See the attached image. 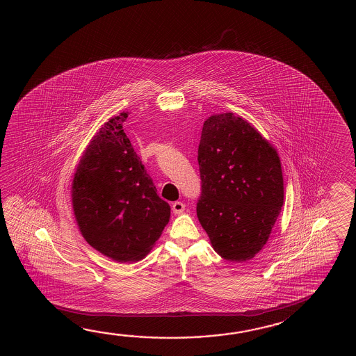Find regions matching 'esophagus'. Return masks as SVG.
I'll list each match as a JSON object with an SVG mask.
<instances>
[{
  "label": "esophagus",
  "mask_w": 356,
  "mask_h": 356,
  "mask_svg": "<svg viewBox=\"0 0 356 356\" xmlns=\"http://www.w3.org/2000/svg\"><path fill=\"white\" fill-rule=\"evenodd\" d=\"M184 207H186V204L181 202V201H177L172 206V210L175 212V215H179L181 212L184 211Z\"/></svg>",
  "instance_id": "obj_1"
}]
</instances>
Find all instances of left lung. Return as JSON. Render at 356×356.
<instances>
[{"instance_id": "8db88e82", "label": "left lung", "mask_w": 356, "mask_h": 356, "mask_svg": "<svg viewBox=\"0 0 356 356\" xmlns=\"http://www.w3.org/2000/svg\"><path fill=\"white\" fill-rule=\"evenodd\" d=\"M197 160V218L213 250L232 262L254 257L284 204L277 152L241 117L213 114L204 121Z\"/></svg>"}]
</instances>
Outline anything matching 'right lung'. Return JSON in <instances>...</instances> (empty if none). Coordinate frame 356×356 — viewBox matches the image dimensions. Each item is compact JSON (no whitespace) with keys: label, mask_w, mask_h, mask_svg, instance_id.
Returning a JSON list of instances; mask_svg holds the SVG:
<instances>
[{"label":"right lung","mask_w":356,"mask_h":356,"mask_svg":"<svg viewBox=\"0 0 356 356\" xmlns=\"http://www.w3.org/2000/svg\"><path fill=\"white\" fill-rule=\"evenodd\" d=\"M115 115L92 137L72 181L77 225L92 248L117 262L140 261L159 239L170 218Z\"/></svg>","instance_id":"add662e5"}]
</instances>
